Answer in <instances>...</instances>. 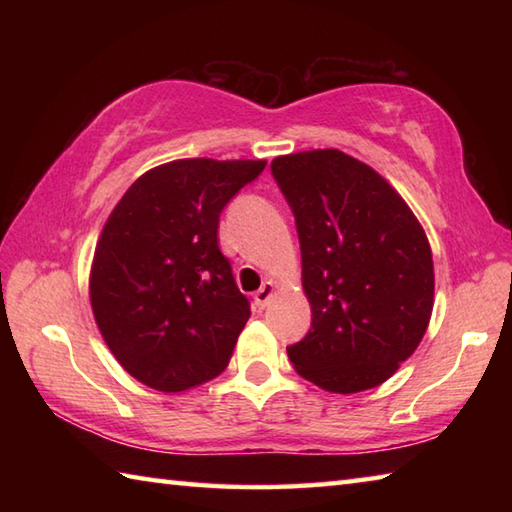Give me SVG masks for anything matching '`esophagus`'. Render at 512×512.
<instances>
[{
    "label": "esophagus",
    "mask_w": 512,
    "mask_h": 512,
    "mask_svg": "<svg viewBox=\"0 0 512 512\" xmlns=\"http://www.w3.org/2000/svg\"><path fill=\"white\" fill-rule=\"evenodd\" d=\"M275 284H273V281H264V284H262V288H259L257 292H255V306L257 308H266L268 306V303L270 301H273V297H275Z\"/></svg>",
    "instance_id": "esophagus-1"
}]
</instances>
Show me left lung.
<instances>
[{
	"instance_id": "8db88e82",
	"label": "left lung",
	"mask_w": 512,
	"mask_h": 512,
	"mask_svg": "<svg viewBox=\"0 0 512 512\" xmlns=\"http://www.w3.org/2000/svg\"><path fill=\"white\" fill-rule=\"evenodd\" d=\"M270 169L295 213L312 310L306 339L288 347L292 367L330 394L383 385L429 328L427 233L378 171L339 149L277 156Z\"/></svg>"
}]
</instances>
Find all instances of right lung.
Listing matches in <instances>:
<instances>
[{
    "label": "right lung",
    "mask_w": 512,
    "mask_h": 512,
    "mask_svg": "<svg viewBox=\"0 0 512 512\" xmlns=\"http://www.w3.org/2000/svg\"><path fill=\"white\" fill-rule=\"evenodd\" d=\"M266 160L182 158L145 171L107 217L90 268L103 341L129 376L176 394L222 374L250 317L217 244L226 202Z\"/></svg>",
    "instance_id": "add662e5"
}]
</instances>
